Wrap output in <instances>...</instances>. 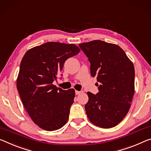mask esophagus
<instances>
[{"label": "esophagus", "mask_w": 151, "mask_h": 151, "mask_svg": "<svg viewBox=\"0 0 151 151\" xmlns=\"http://www.w3.org/2000/svg\"><path fill=\"white\" fill-rule=\"evenodd\" d=\"M83 91H75V94L76 95H79L81 94V93H82Z\"/></svg>", "instance_id": "1"}]
</instances>
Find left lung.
<instances>
[{"label": "left lung", "mask_w": 151, "mask_h": 151, "mask_svg": "<svg viewBox=\"0 0 151 151\" xmlns=\"http://www.w3.org/2000/svg\"><path fill=\"white\" fill-rule=\"evenodd\" d=\"M97 76L96 95L88 92L86 114L90 122L103 128L114 127L125 118L134 94V67L124 50L101 40L79 44Z\"/></svg>", "instance_id": "obj_1"}]
</instances>
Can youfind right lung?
<instances>
[{
	"mask_svg": "<svg viewBox=\"0 0 151 151\" xmlns=\"http://www.w3.org/2000/svg\"><path fill=\"white\" fill-rule=\"evenodd\" d=\"M79 52L75 44L51 42L29 50L21 60L18 92L33 122L44 130H56L68 121L75 90H63L52 83L66 60Z\"/></svg>",
	"mask_w": 151,
	"mask_h": 151,
	"instance_id": "add662e5",
	"label": "right lung"
}]
</instances>
